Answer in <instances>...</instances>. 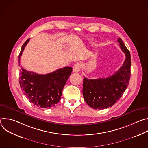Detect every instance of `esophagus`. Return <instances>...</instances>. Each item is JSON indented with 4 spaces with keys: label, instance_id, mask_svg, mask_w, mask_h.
<instances>
[{
    "label": "esophagus",
    "instance_id": "obj_1",
    "mask_svg": "<svg viewBox=\"0 0 148 148\" xmlns=\"http://www.w3.org/2000/svg\"><path fill=\"white\" fill-rule=\"evenodd\" d=\"M81 64L79 62H76L73 67V71L75 73H78L81 70Z\"/></svg>",
    "mask_w": 148,
    "mask_h": 148
}]
</instances>
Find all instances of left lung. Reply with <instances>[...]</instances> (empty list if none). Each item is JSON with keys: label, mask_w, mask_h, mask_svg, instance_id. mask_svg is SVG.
<instances>
[{"label": "left lung", "mask_w": 148, "mask_h": 148, "mask_svg": "<svg viewBox=\"0 0 148 148\" xmlns=\"http://www.w3.org/2000/svg\"><path fill=\"white\" fill-rule=\"evenodd\" d=\"M120 48L126 58L123 65L109 77L98 79H83L84 99L89 106L95 110L112 107L122 96L127 88L131 77V54L121 38L118 39Z\"/></svg>", "instance_id": "8db88e82"}]
</instances>
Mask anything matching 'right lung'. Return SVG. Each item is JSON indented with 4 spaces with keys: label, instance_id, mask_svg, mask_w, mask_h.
Instances as JSON below:
<instances>
[{
    "label": "right lung",
    "instance_id": "add662e5",
    "mask_svg": "<svg viewBox=\"0 0 148 148\" xmlns=\"http://www.w3.org/2000/svg\"><path fill=\"white\" fill-rule=\"evenodd\" d=\"M30 38L22 46L18 56V62ZM73 69L65 67L51 73L38 74L21 67L19 83L29 102L41 108L54 107L61 98L62 91L71 75Z\"/></svg>",
    "mask_w": 148,
    "mask_h": 148
}]
</instances>
